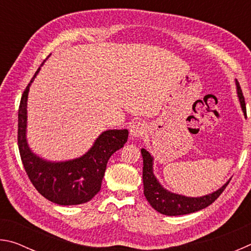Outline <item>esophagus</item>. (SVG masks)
Returning a JSON list of instances; mask_svg holds the SVG:
<instances>
[{"label":"esophagus","instance_id":"obj_1","mask_svg":"<svg viewBox=\"0 0 251 251\" xmlns=\"http://www.w3.org/2000/svg\"><path fill=\"white\" fill-rule=\"evenodd\" d=\"M145 133H146V126L142 122L133 123V125H131L129 128V134L131 137H134V138L142 137V136Z\"/></svg>","mask_w":251,"mask_h":251}]
</instances>
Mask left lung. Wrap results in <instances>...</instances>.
<instances>
[{"instance_id":"left-lung-1","label":"left lung","mask_w":251,"mask_h":251,"mask_svg":"<svg viewBox=\"0 0 251 251\" xmlns=\"http://www.w3.org/2000/svg\"><path fill=\"white\" fill-rule=\"evenodd\" d=\"M236 88L237 95L240 101L241 109H243L244 115L247 117L246 113V104L245 99L241 92L240 85L236 79ZM143 156V182H144V195H145L148 202L160 214L166 216H180L192 214V212L201 210L203 208L211 205L220 194H222L227 185L229 184V179L226 184L223 185L216 192L205 195L201 197H187L184 195L175 194L164 188L159 180L157 179L154 174V157L148 152L145 148H142Z\"/></svg>"}]
</instances>
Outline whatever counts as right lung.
Listing matches in <instances>:
<instances>
[{
    "instance_id": "1",
    "label": "right lung",
    "mask_w": 251,
    "mask_h": 251,
    "mask_svg": "<svg viewBox=\"0 0 251 251\" xmlns=\"http://www.w3.org/2000/svg\"><path fill=\"white\" fill-rule=\"evenodd\" d=\"M40 70L41 67L25 88L19 107L18 143L21 159L29 180L42 196L57 205H80L90 201L100 190L109 157L124 147L128 138V130L103 131L90 150L74 159L50 161L37 156L28 146L26 127L29 87Z\"/></svg>"
}]
</instances>
